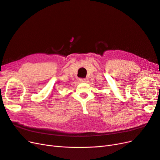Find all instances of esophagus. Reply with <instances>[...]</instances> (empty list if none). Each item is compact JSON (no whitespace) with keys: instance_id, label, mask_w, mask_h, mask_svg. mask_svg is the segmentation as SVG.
Listing matches in <instances>:
<instances>
[{"instance_id":"1","label":"esophagus","mask_w":160,"mask_h":160,"mask_svg":"<svg viewBox=\"0 0 160 160\" xmlns=\"http://www.w3.org/2000/svg\"><path fill=\"white\" fill-rule=\"evenodd\" d=\"M79 81L81 83H83V82L86 81V79H79Z\"/></svg>"}]
</instances>
